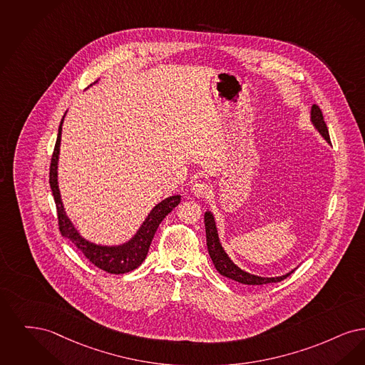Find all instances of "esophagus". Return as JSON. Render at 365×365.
I'll use <instances>...</instances> for the list:
<instances>
[{
	"label": "esophagus",
	"instance_id": "esophagus-1",
	"mask_svg": "<svg viewBox=\"0 0 365 365\" xmlns=\"http://www.w3.org/2000/svg\"><path fill=\"white\" fill-rule=\"evenodd\" d=\"M192 193L195 195V196H197V197H203V196H206L207 193H208V190H210V187H208V184H207L206 181H196V182H193L192 184Z\"/></svg>",
	"mask_w": 365,
	"mask_h": 365
}]
</instances>
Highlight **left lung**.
I'll return each mask as SVG.
<instances>
[{
	"label": "left lung",
	"mask_w": 365,
	"mask_h": 365,
	"mask_svg": "<svg viewBox=\"0 0 365 365\" xmlns=\"http://www.w3.org/2000/svg\"><path fill=\"white\" fill-rule=\"evenodd\" d=\"M311 120L312 124L315 125L319 133L327 140L330 142V135H329V129L324 123L323 118V113L320 110V108L317 105H314L311 109ZM205 225H206V237H207V250L210 257L215 266V269H218L220 274H222L223 277H227L230 279H235L236 282L244 284V285H266V284H272V282H281L282 279H285L286 277H289L293 271L287 272L286 275L282 277H275V278H264V277H257L252 275L250 272H245L241 269H238L237 266L229 259V256L223 251L222 245L220 242L218 233H217V226L214 217L210 211H207L205 214Z\"/></svg>",
	"instance_id": "left-lung-1"
}]
</instances>
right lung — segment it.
Here are the masks:
<instances>
[{"instance_id":"right-lung-1","label":"right lung","mask_w":365,"mask_h":365,"mask_svg":"<svg viewBox=\"0 0 365 365\" xmlns=\"http://www.w3.org/2000/svg\"><path fill=\"white\" fill-rule=\"evenodd\" d=\"M63 120L58 128V136L54 145V151L50 162V173H48V182L53 192V197L57 207V218H58V229L63 237L69 238L83 255L94 264L98 269H103L110 274H125L132 269H138L145 259L151 241L155 236L159 223L163 218L175 208L181 196L175 195L165 200H162L157 206L151 210L145 221L143 222L140 229L135 235V237L129 240L125 244L118 247H102L96 245L80 236L75 226L69 221L63 211V202L60 196V190L57 184V162L60 154V142H61V130H63Z\"/></svg>"}]
</instances>
